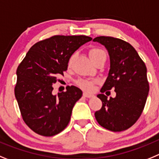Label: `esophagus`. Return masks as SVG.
I'll return each mask as SVG.
<instances>
[{"instance_id": "obj_1", "label": "esophagus", "mask_w": 159, "mask_h": 159, "mask_svg": "<svg viewBox=\"0 0 159 159\" xmlns=\"http://www.w3.org/2000/svg\"><path fill=\"white\" fill-rule=\"evenodd\" d=\"M83 96H84L85 97H87V98H90V97H93V94L88 93H86V92L83 93Z\"/></svg>"}]
</instances>
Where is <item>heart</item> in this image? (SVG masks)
Here are the masks:
<instances>
[{"label":"heart","instance_id":"heart-1","mask_svg":"<svg viewBox=\"0 0 159 159\" xmlns=\"http://www.w3.org/2000/svg\"><path fill=\"white\" fill-rule=\"evenodd\" d=\"M103 55H106L105 52L103 50L99 49V48H93L89 51V56L90 58L92 59L93 62H95L97 58ZM74 56H71L69 60V65H70L73 61ZM97 83V80H90V79H80L77 81V85L81 88L82 89L88 91V92H92L95 88V85Z\"/></svg>","mask_w":159,"mask_h":159}]
</instances>
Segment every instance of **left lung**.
<instances>
[{
  "label": "left lung",
  "mask_w": 159,
  "mask_h": 159,
  "mask_svg": "<svg viewBox=\"0 0 159 159\" xmlns=\"http://www.w3.org/2000/svg\"><path fill=\"white\" fill-rule=\"evenodd\" d=\"M93 41L106 48L110 58L108 78L101 89L102 93L97 95L102 107L95 112L96 120L109 131H124L138 120L145 106L149 93L147 67L126 41L110 36L96 37ZM111 88L115 89L117 96L108 99L102 93Z\"/></svg>",
  "instance_id": "obj_1"
}]
</instances>
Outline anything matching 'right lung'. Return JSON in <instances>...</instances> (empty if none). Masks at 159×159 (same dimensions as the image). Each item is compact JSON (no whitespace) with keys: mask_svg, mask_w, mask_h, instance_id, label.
<instances>
[{"mask_svg":"<svg viewBox=\"0 0 159 159\" xmlns=\"http://www.w3.org/2000/svg\"><path fill=\"white\" fill-rule=\"evenodd\" d=\"M91 40L86 35H54L34 44L18 66L15 97L24 121L39 135L53 136L69 124L82 91L71 85L53 95L52 85L74 51Z\"/></svg>","mask_w":159,"mask_h":159,"instance_id":"right-lung-1","label":"right lung"}]
</instances>
